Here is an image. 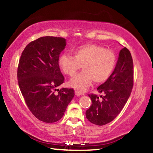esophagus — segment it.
<instances>
[{
  "label": "esophagus",
  "mask_w": 153,
  "mask_h": 153,
  "mask_svg": "<svg viewBox=\"0 0 153 153\" xmlns=\"http://www.w3.org/2000/svg\"><path fill=\"white\" fill-rule=\"evenodd\" d=\"M75 94H76V95L77 96V97H79V96L84 95V94H83V93L80 92H79V91H77V90H76V91H75Z\"/></svg>",
  "instance_id": "esophagus-1"
}]
</instances>
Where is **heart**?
Listing matches in <instances>:
<instances>
[{
    "instance_id": "obj_1",
    "label": "heart",
    "mask_w": 153,
    "mask_h": 153,
    "mask_svg": "<svg viewBox=\"0 0 153 153\" xmlns=\"http://www.w3.org/2000/svg\"><path fill=\"white\" fill-rule=\"evenodd\" d=\"M74 56L64 53L59 56V65L62 71L73 76L81 68L84 71L69 82V85L79 92H84L96 84L105 82L111 77L116 65L115 53L97 45L79 46L74 50Z\"/></svg>"
}]
</instances>
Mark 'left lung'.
I'll return each mask as SVG.
<instances>
[{"label":"left lung","instance_id":"left-lung-1","mask_svg":"<svg viewBox=\"0 0 153 153\" xmlns=\"http://www.w3.org/2000/svg\"><path fill=\"white\" fill-rule=\"evenodd\" d=\"M134 84V65L131 53L126 47L120 52L117 65L111 77L97 88L102 94H88L92 105L86 111L88 120L97 126L110 123L120 114L130 96Z\"/></svg>","mask_w":153,"mask_h":153}]
</instances>
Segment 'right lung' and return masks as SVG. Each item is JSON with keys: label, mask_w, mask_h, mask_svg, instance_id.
<instances>
[{"label": "right lung", "mask_w": 153, "mask_h": 153, "mask_svg": "<svg viewBox=\"0 0 153 153\" xmlns=\"http://www.w3.org/2000/svg\"><path fill=\"white\" fill-rule=\"evenodd\" d=\"M65 46L63 38H39L25 46L18 65V84L25 102L33 115L45 123L61 120L75 95L73 88L56 89L65 80L59 58Z\"/></svg>", "instance_id": "1"}]
</instances>
